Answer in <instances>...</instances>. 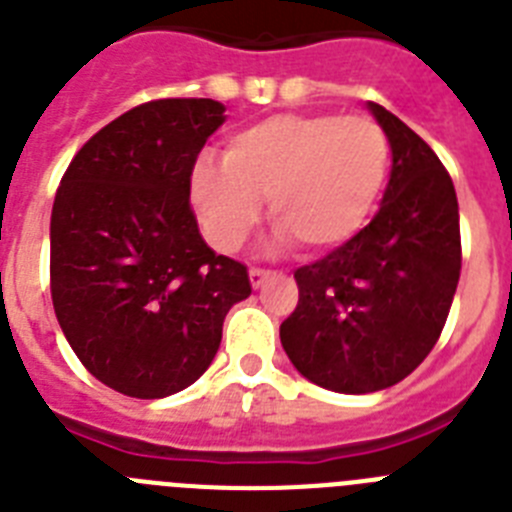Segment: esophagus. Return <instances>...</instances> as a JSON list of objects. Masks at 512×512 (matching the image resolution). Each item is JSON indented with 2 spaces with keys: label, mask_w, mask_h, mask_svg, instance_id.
Here are the masks:
<instances>
[{
  "label": "esophagus",
  "mask_w": 512,
  "mask_h": 512,
  "mask_svg": "<svg viewBox=\"0 0 512 512\" xmlns=\"http://www.w3.org/2000/svg\"><path fill=\"white\" fill-rule=\"evenodd\" d=\"M270 275H273V270H265V268H250V283H252V288H260L262 283L268 281Z\"/></svg>",
  "instance_id": "obj_1"
}]
</instances>
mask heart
I'll return each instance as SVG.
<instances>
[{"mask_svg":"<svg viewBox=\"0 0 512 512\" xmlns=\"http://www.w3.org/2000/svg\"><path fill=\"white\" fill-rule=\"evenodd\" d=\"M389 175L391 139L371 115L278 113L231 133L221 167L198 164L190 190L219 250H237L268 203L275 231L322 257L366 229Z\"/></svg>","mask_w":512,"mask_h":512,"instance_id":"b5f03b06","label":"heart"}]
</instances>
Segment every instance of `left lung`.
I'll return each instance as SVG.
<instances>
[{"instance_id":"1","label":"left lung","mask_w":512,"mask_h":512,"mask_svg":"<svg viewBox=\"0 0 512 512\" xmlns=\"http://www.w3.org/2000/svg\"><path fill=\"white\" fill-rule=\"evenodd\" d=\"M391 139V177L371 224L293 273L299 304L281 342L301 376L340 394L394 386L443 332L461 275L459 201L443 162L371 102Z\"/></svg>"}]
</instances>
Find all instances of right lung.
I'll list each match as a JSON object with an SVG mask.
<instances>
[{
	"instance_id": "1",
	"label": "right lung",
	"mask_w": 512,
	"mask_h": 512,
	"mask_svg": "<svg viewBox=\"0 0 512 512\" xmlns=\"http://www.w3.org/2000/svg\"><path fill=\"white\" fill-rule=\"evenodd\" d=\"M224 123L208 97L136 105L66 167L51 211V299L82 366L162 399L203 376L226 311L252 293L242 262L203 242L190 177Z\"/></svg>"
}]
</instances>
